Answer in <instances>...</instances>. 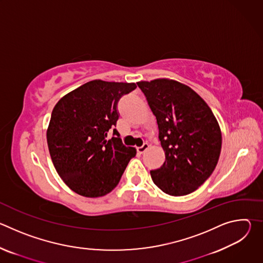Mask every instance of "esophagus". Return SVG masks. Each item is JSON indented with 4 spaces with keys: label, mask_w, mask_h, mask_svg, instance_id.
<instances>
[{
    "label": "esophagus",
    "mask_w": 263,
    "mask_h": 263,
    "mask_svg": "<svg viewBox=\"0 0 263 263\" xmlns=\"http://www.w3.org/2000/svg\"><path fill=\"white\" fill-rule=\"evenodd\" d=\"M148 143H143L141 146H139V147H137V152L138 153H140V154H143L146 149L148 148Z\"/></svg>",
    "instance_id": "1"
}]
</instances>
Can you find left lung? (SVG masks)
Instances as JSON below:
<instances>
[{
    "instance_id": "1",
    "label": "left lung",
    "mask_w": 263,
    "mask_h": 263,
    "mask_svg": "<svg viewBox=\"0 0 263 263\" xmlns=\"http://www.w3.org/2000/svg\"><path fill=\"white\" fill-rule=\"evenodd\" d=\"M153 115L165 161L151 171L159 189L175 197L192 194L213 173L221 148V132L207 103L190 86L159 78L139 81Z\"/></svg>"
}]
</instances>
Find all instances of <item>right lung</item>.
<instances>
[{"mask_svg": "<svg viewBox=\"0 0 263 263\" xmlns=\"http://www.w3.org/2000/svg\"><path fill=\"white\" fill-rule=\"evenodd\" d=\"M135 83L92 80L63 96L55 105L47 129L53 164L76 194L98 198L119 184L136 148L117 136L106 139L119 119L117 105Z\"/></svg>", "mask_w": 263, "mask_h": 263, "instance_id": "right-lung-1", "label": "right lung"}]
</instances>
